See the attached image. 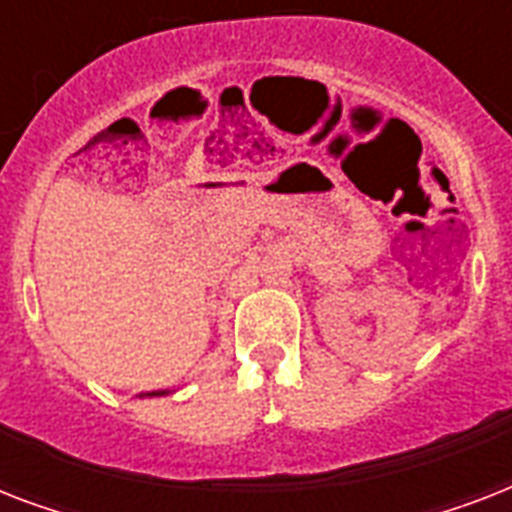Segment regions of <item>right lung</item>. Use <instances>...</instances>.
Segmentation results:
<instances>
[{
	"label": "right lung",
	"instance_id": "right-lung-1",
	"mask_svg": "<svg viewBox=\"0 0 512 512\" xmlns=\"http://www.w3.org/2000/svg\"><path fill=\"white\" fill-rule=\"evenodd\" d=\"M170 390H151V393H140V398H146V396H167Z\"/></svg>",
	"mask_w": 512,
	"mask_h": 512
}]
</instances>
